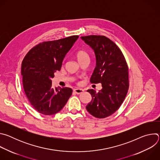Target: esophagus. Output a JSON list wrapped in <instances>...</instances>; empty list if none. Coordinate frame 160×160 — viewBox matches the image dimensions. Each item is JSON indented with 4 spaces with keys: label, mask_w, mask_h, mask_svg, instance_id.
<instances>
[{
    "label": "esophagus",
    "mask_w": 160,
    "mask_h": 160,
    "mask_svg": "<svg viewBox=\"0 0 160 160\" xmlns=\"http://www.w3.org/2000/svg\"><path fill=\"white\" fill-rule=\"evenodd\" d=\"M73 91L77 94H82L83 92V90L81 89V88H75L73 90Z\"/></svg>",
    "instance_id": "34e87169"
}]
</instances>
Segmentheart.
<instances>
[{
	"instance_id": "1",
	"label": "heart",
	"mask_w": 160,
	"mask_h": 160,
	"mask_svg": "<svg viewBox=\"0 0 160 160\" xmlns=\"http://www.w3.org/2000/svg\"><path fill=\"white\" fill-rule=\"evenodd\" d=\"M75 56L79 63L85 60H89L90 58L88 54L83 49L78 50L75 53Z\"/></svg>"
}]
</instances>
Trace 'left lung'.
Masks as SVG:
<instances>
[{
    "label": "left lung",
    "instance_id": "obj_1",
    "mask_svg": "<svg viewBox=\"0 0 160 160\" xmlns=\"http://www.w3.org/2000/svg\"><path fill=\"white\" fill-rule=\"evenodd\" d=\"M92 48L96 58V67L90 78L92 83H101L96 92L87 90L92 97L86 109L98 118H104L115 112L123 103L129 87L128 67L120 49L104 35L81 37Z\"/></svg>",
    "mask_w": 160,
    "mask_h": 160
}]
</instances>
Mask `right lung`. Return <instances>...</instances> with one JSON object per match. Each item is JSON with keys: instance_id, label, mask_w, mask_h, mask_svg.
Masks as SVG:
<instances>
[{"instance_id": "obj_1", "label": "right lung", "mask_w": 160, "mask_h": 160, "mask_svg": "<svg viewBox=\"0 0 160 160\" xmlns=\"http://www.w3.org/2000/svg\"><path fill=\"white\" fill-rule=\"evenodd\" d=\"M78 38L73 35L39 43L25 56L21 64L22 86L34 109L45 115L60 111L72 94L71 88H53L51 78L60 71L62 60Z\"/></svg>"}]
</instances>
